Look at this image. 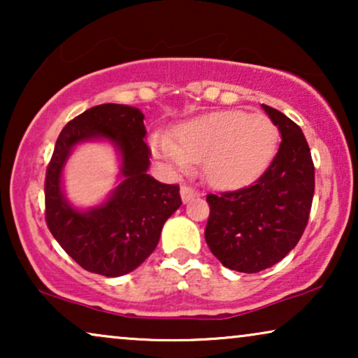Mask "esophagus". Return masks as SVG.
<instances>
[{"mask_svg":"<svg viewBox=\"0 0 358 358\" xmlns=\"http://www.w3.org/2000/svg\"><path fill=\"white\" fill-rule=\"evenodd\" d=\"M197 194V189H194L190 184H182V187H180V197H182L184 202H189V200L194 199Z\"/></svg>","mask_w":358,"mask_h":358,"instance_id":"esophagus-1","label":"esophagus"}]
</instances>
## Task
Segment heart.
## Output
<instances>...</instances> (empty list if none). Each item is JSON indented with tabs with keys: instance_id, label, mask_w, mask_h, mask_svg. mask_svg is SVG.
<instances>
[{
	"instance_id": "b5f03b06",
	"label": "heart",
	"mask_w": 358,
	"mask_h": 358,
	"mask_svg": "<svg viewBox=\"0 0 358 358\" xmlns=\"http://www.w3.org/2000/svg\"><path fill=\"white\" fill-rule=\"evenodd\" d=\"M277 129L262 114L215 112L185 122L176 141L156 136L155 153L178 169L205 161V174L218 185H236L254 178L271 161Z\"/></svg>"
}]
</instances>
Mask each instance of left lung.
<instances>
[{"instance_id":"1","label":"left lung","mask_w":358,"mask_h":358,"mask_svg":"<svg viewBox=\"0 0 358 358\" xmlns=\"http://www.w3.org/2000/svg\"><path fill=\"white\" fill-rule=\"evenodd\" d=\"M282 134L268 168L241 189L207 194L205 241L224 267L256 273L280 262L300 241L315 195V164L300 127L262 104Z\"/></svg>"}]
</instances>
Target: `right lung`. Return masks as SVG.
Returning <instances> with one entry per match:
<instances>
[{"instance_id":"1","label":"right lung","mask_w":358,"mask_h":358,"mask_svg":"<svg viewBox=\"0 0 358 358\" xmlns=\"http://www.w3.org/2000/svg\"><path fill=\"white\" fill-rule=\"evenodd\" d=\"M143 119L135 107L101 104L68 122L57 138L45 173V222L68 256L87 272L119 277L135 271L182 203L178 184H161L146 174L151 150ZM96 136L120 146L124 180L104 206L78 213L62 199L61 169L73 145Z\"/></svg>"}]
</instances>
